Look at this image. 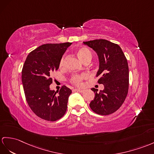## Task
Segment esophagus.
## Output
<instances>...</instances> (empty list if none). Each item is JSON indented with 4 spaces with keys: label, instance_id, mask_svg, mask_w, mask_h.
Here are the masks:
<instances>
[{
    "label": "esophagus",
    "instance_id": "obj_1",
    "mask_svg": "<svg viewBox=\"0 0 154 154\" xmlns=\"http://www.w3.org/2000/svg\"><path fill=\"white\" fill-rule=\"evenodd\" d=\"M74 91H77V92H80V93H83V92L84 91V90L80 89H74Z\"/></svg>",
    "mask_w": 154,
    "mask_h": 154
}]
</instances>
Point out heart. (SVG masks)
Returning <instances> with one entry per match:
<instances>
[{"label": "heart", "mask_w": 154, "mask_h": 154, "mask_svg": "<svg viewBox=\"0 0 154 154\" xmlns=\"http://www.w3.org/2000/svg\"><path fill=\"white\" fill-rule=\"evenodd\" d=\"M77 54L79 57L85 62L88 60H91L92 58V53L89 48L86 47H80L77 50ZM65 65V57L63 56L59 61V67L62 68ZM88 77V74L85 73H82L79 74H74L70 78L71 83L75 85L81 86L83 84V80Z\"/></svg>", "instance_id": "obj_1"}]
</instances>
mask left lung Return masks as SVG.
<instances>
[{"mask_svg": "<svg viewBox=\"0 0 154 154\" xmlns=\"http://www.w3.org/2000/svg\"><path fill=\"white\" fill-rule=\"evenodd\" d=\"M98 55L99 69L97 76L104 89L92 88L95 98L89 104L91 109L99 115H109L118 110L124 102L129 89V66L122 48L117 44L99 39L84 42Z\"/></svg>", "mask_w": 154, "mask_h": 154, "instance_id": "8db88e82", "label": "left lung"}]
</instances>
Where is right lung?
<instances>
[{
	"label": "right lung",
	"instance_id": "obj_1",
	"mask_svg": "<svg viewBox=\"0 0 154 154\" xmlns=\"http://www.w3.org/2000/svg\"><path fill=\"white\" fill-rule=\"evenodd\" d=\"M72 43L46 44L27 55L22 69L21 79L26 100L39 118L55 122L65 115L72 91L63 85L59 91L50 89L52 72L57 70L59 61Z\"/></svg>",
	"mask_w": 154,
	"mask_h": 154
}]
</instances>
